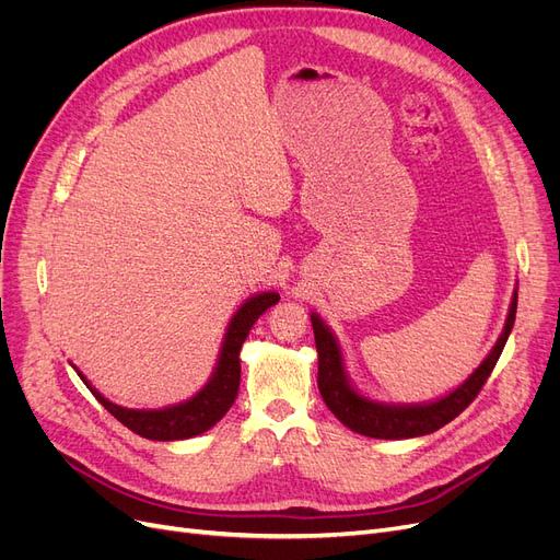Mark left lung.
Instances as JSON below:
<instances>
[{
    "label": "left lung",
    "instance_id": "1",
    "mask_svg": "<svg viewBox=\"0 0 560 560\" xmlns=\"http://www.w3.org/2000/svg\"><path fill=\"white\" fill-rule=\"evenodd\" d=\"M514 316H516V293L510 304V314L505 320L503 335L491 348L489 358L472 371L470 378L464 385L450 392L447 397L433 401V404H424V406H387V404H376V401L364 399L353 387L348 385L346 374H343L339 343L332 337V332H329V329L323 325V320L314 314L312 325H314L316 350H318L320 397L327 404V408L332 410L348 429L362 433V436L387 439V441L424 436V433H431V431L445 427L447 422H452L459 416V412H464L472 404L475 397L480 395V389L485 387L495 362H499V358L503 353L505 341L512 332Z\"/></svg>",
    "mask_w": 560,
    "mask_h": 560
}]
</instances>
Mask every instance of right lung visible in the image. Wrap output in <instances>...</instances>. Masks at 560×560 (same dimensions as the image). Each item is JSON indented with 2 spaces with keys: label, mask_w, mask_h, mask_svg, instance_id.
Here are the masks:
<instances>
[{
  "label": "right lung",
  "mask_w": 560,
  "mask_h": 560,
  "mask_svg": "<svg viewBox=\"0 0 560 560\" xmlns=\"http://www.w3.org/2000/svg\"><path fill=\"white\" fill-rule=\"evenodd\" d=\"M279 302L277 293H262L252 300H246L237 314L233 316L231 325H228L225 341L221 348V358L217 364V371L212 381L207 383L198 395L189 401L163 408V410H133L121 408L113 401H108L103 395L85 381V376L78 374L85 385L90 387L96 401L106 408L113 418H117L124 427H129L133 433L150 441H182L198 436V433L214 427L228 408L233 406L237 389H240V350L248 335V329L254 327L260 314H265L269 306Z\"/></svg>",
  "instance_id": "add662e5"
}]
</instances>
